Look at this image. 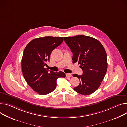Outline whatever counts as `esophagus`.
Returning a JSON list of instances; mask_svg holds the SVG:
<instances>
[{"instance_id": "obj_1", "label": "esophagus", "mask_w": 127, "mask_h": 127, "mask_svg": "<svg viewBox=\"0 0 127 127\" xmlns=\"http://www.w3.org/2000/svg\"><path fill=\"white\" fill-rule=\"evenodd\" d=\"M72 76V75L70 73H66V77H70Z\"/></svg>"}]
</instances>
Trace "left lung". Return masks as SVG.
<instances>
[{"mask_svg": "<svg viewBox=\"0 0 127 127\" xmlns=\"http://www.w3.org/2000/svg\"><path fill=\"white\" fill-rule=\"evenodd\" d=\"M64 40L73 53V63L80 64L83 71L82 75L73 74L80 80L74 90L84 95L93 93L101 85L107 71L104 48L97 39L85 35L66 37Z\"/></svg>", "mask_w": 127, "mask_h": 127, "instance_id": "left-lung-1", "label": "left lung"}]
</instances>
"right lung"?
I'll use <instances>...</instances> for the list:
<instances>
[{"mask_svg": "<svg viewBox=\"0 0 127 127\" xmlns=\"http://www.w3.org/2000/svg\"><path fill=\"white\" fill-rule=\"evenodd\" d=\"M63 37L46 36L34 39L25 47L21 61L23 75L28 85L39 94L53 91L59 77H65L62 71L55 72L44 68L54 49L62 43Z\"/></svg>", "mask_w": 127, "mask_h": 127, "instance_id": "1", "label": "right lung"}]
</instances>
